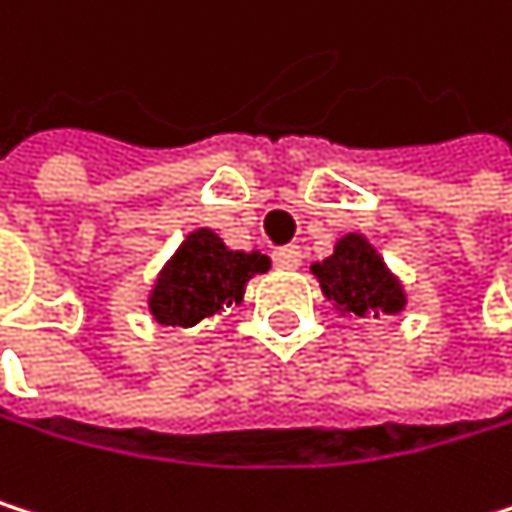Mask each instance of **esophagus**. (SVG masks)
I'll return each instance as SVG.
<instances>
[{
    "mask_svg": "<svg viewBox=\"0 0 512 512\" xmlns=\"http://www.w3.org/2000/svg\"><path fill=\"white\" fill-rule=\"evenodd\" d=\"M273 261H276L279 270H297L303 264V251L297 245H285V248L273 251Z\"/></svg>",
    "mask_w": 512,
    "mask_h": 512,
    "instance_id": "obj_1",
    "label": "esophagus"
}]
</instances>
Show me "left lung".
<instances>
[{
	"label": "left lung",
	"mask_w": 512,
	"mask_h": 512,
	"mask_svg": "<svg viewBox=\"0 0 512 512\" xmlns=\"http://www.w3.org/2000/svg\"><path fill=\"white\" fill-rule=\"evenodd\" d=\"M312 276L321 282L324 297L340 306V312H352L358 318L397 315L407 306L404 288L361 233L343 236L331 258L312 264Z\"/></svg>",
	"instance_id": "8db88e82"
}]
</instances>
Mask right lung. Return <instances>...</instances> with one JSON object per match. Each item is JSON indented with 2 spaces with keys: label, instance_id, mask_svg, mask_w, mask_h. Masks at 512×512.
<instances>
[{
  "label": "right lung",
  "instance_id": "obj_1",
  "mask_svg": "<svg viewBox=\"0 0 512 512\" xmlns=\"http://www.w3.org/2000/svg\"><path fill=\"white\" fill-rule=\"evenodd\" d=\"M267 270V254L230 251L218 233L203 227L181 242L172 261L160 270L148 294V309L160 324L194 327L224 306L242 303L245 282Z\"/></svg>",
  "mask_w": 512,
  "mask_h": 512
}]
</instances>
